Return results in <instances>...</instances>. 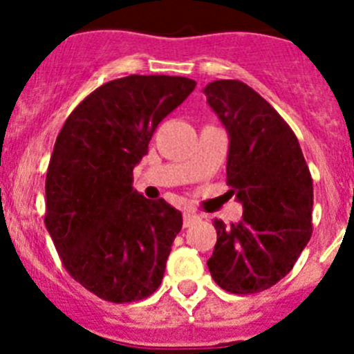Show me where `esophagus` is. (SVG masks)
<instances>
[{"label":"esophagus","mask_w":354,"mask_h":354,"mask_svg":"<svg viewBox=\"0 0 354 354\" xmlns=\"http://www.w3.org/2000/svg\"><path fill=\"white\" fill-rule=\"evenodd\" d=\"M202 220L198 214H195V212H184V227H192V225L198 223V221Z\"/></svg>","instance_id":"esophagus-1"}]
</instances>
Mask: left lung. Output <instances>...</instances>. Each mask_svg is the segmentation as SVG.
<instances>
[{
    "label": "left lung",
    "mask_w": 354,
    "mask_h": 354,
    "mask_svg": "<svg viewBox=\"0 0 354 354\" xmlns=\"http://www.w3.org/2000/svg\"><path fill=\"white\" fill-rule=\"evenodd\" d=\"M207 102L228 131L227 184L243 218L214 220L211 277L232 294H255L280 282L312 236L314 186L296 134L248 84L212 81Z\"/></svg>",
    "instance_id": "8db88e82"
}]
</instances>
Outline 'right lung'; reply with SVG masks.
Masks as SVG:
<instances>
[{
    "mask_svg": "<svg viewBox=\"0 0 354 354\" xmlns=\"http://www.w3.org/2000/svg\"><path fill=\"white\" fill-rule=\"evenodd\" d=\"M195 86L180 76L108 81L56 136L44 223L67 273L104 301H140L161 286L183 214L134 192L133 168L159 122Z\"/></svg>",
    "mask_w": 354,
    "mask_h": 354,
    "instance_id": "1",
    "label": "right lung"
}]
</instances>
